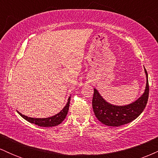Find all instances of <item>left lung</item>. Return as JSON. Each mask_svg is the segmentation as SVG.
<instances>
[{"label": "left lung", "instance_id": "left-lung-1", "mask_svg": "<svg viewBox=\"0 0 158 158\" xmlns=\"http://www.w3.org/2000/svg\"><path fill=\"white\" fill-rule=\"evenodd\" d=\"M146 75V87L144 94L131 104L124 106H117L107 102L97 90L94 89L92 106L96 117L103 124L108 126H120L131 123L138 117L146 108L149 94L148 73Z\"/></svg>", "mask_w": 158, "mask_h": 158}]
</instances>
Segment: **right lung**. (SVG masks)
Returning a JSON list of instances; mask_svg holds the SVG:
<instances>
[{"mask_svg":"<svg viewBox=\"0 0 158 158\" xmlns=\"http://www.w3.org/2000/svg\"><path fill=\"white\" fill-rule=\"evenodd\" d=\"M70 97L68 98V101L67 102L66 106L64 107L62 110H61L59 113H58L56 115L52 116V117H48V118H32V117H28L27 116L23 115L22 114L18 112L23 119H25L28 122L34 123V124L38 125L39 126L42 127H52L56 126L59 125L60 123L64 120L65 117H66L67 114H68V110H69V106H70Z\"/></svg>","mask_w":158,"mask_h":158,"instance_id":"right-lung-1","label":"right lung"}]
</instances>
